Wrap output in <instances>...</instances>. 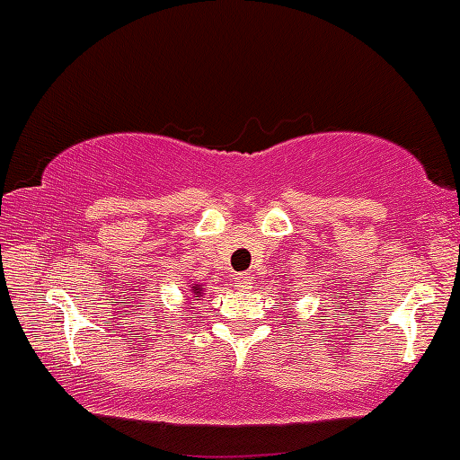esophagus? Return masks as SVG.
Listing matches in <instances>:
<instances>
[{
  "label": "esophagus",
  "instance_id": "1",
  "mask_svg": "<svg viewBox=\"0 0 460 460\" xmlns=\"http://www.w3.org/2000/svg\"><path fill=\"white\" fill-rule=\"evenodd\" d=\"M235 284H238L240 290H249V288L253 286V277L244 275V272H240V275H235Z\"/></svg>",
  "mask_w": 460,
  "mask_h": 460
}]
</instances>
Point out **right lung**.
I'll return each mask as SVG.
<instances>
[{
    "instance_id": "right-lung-1",
    "label": "right lung",
    "mask_w": 460,
    "mask_h": 460,
    "mask_svg": "<svg viewBox=\"0 0 460 460\" xmlns=\"http://www.w3.org/2000/svg\"><path fill=\"white\" fill-rule=\"evenodd\" d=\"M194 292H200V286H199V284H196V286H194Z\"/></svg>"
}]
</instances>
